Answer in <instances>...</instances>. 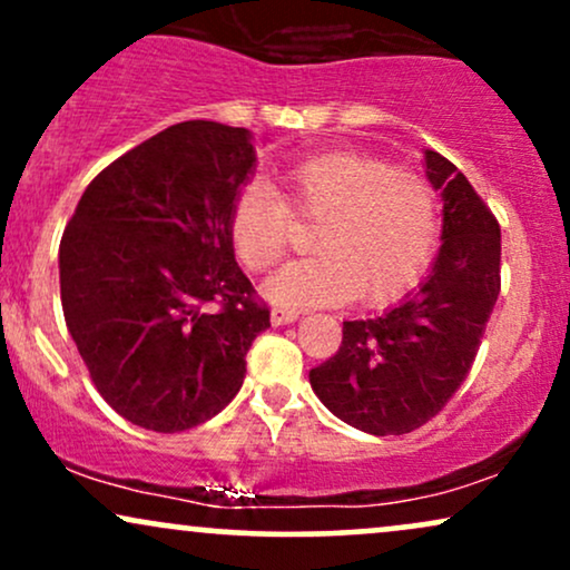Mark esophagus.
Instances as JSON below:
<instances>
[{"label":"esophagus","instance_id":"1","mask_svg":"<svg viewBox=\"0 0 570 570\" xmlns=\"http://www.w3.org/2000/svg\"><path fill=\"white\" fill-rule=\"evenodd\" d=\"M299 318V311H294V307H284V305H276L271 311V322L276 324V326H281V324H292V322H297Z\"/></svg>","mask_w":570,"mask_h":570}]
</instances>
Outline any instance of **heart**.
<instances>
[{"label": "heart", "mask_w": 570, "mask_h": 570, "mask_svg": "<svg viewBox=\"0 0 570 570\" xmlns=\"http://www.w3.org/2000/svg\"><path fill=\"white\" fill-rule=\"evenodd\" d=\"M284 198L246 185L230 208L235 257L254 273L281 263L292 217L318 222L316 254L286 265L265 294L289 307L335 305L356 297L383 305L407 294L434 257L440 235L436 189L423 174L358 153H326L281 174Z\"/></svg>", "instance_id": "b5f03b06"}]
</instances>
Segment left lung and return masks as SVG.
I'll list each match as a JSON object with an SVG mask.
<instances>
[{
	"mask_svg": "<svg viewBox=\"0 0 570 570\" xmlns=\"http://www.w3.org/2000/svg\"><path fill=\"white\" fill-rule=\"evenodd\" d=\"M444 198L442 248L426 284L402 305L343 322L337 353L311 370V385L340 421L399 436L440 415L466 381L501 292V227L448 158L426 153Z\"/></svg>",
	"mask_w": 570,
	"mask_h": 570,
	"instance_id": "left-lung-1",
	"label": "left lung"
}]
</instances>
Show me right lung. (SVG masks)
Segmentation results:
<instances>
[{"label": "right lung", "mask_w": 570, "mask_h": 570, "mask_svg": "<svg viewBox=\"0 0 570 570\" xmlns=\"http://www.w3.org/2000/svg\"><path fill=\"white\" fill-rule=\"evenodd\" d=\"M246 128L189 120L109 163L67 222L63 318L96 391L136 426L176 434L238 394L271 307L233 254Z\"/></svg>", "instance_id": "add662e5"}]
</instances>
